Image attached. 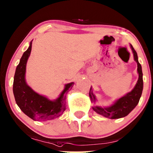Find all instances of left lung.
I'll return each mask as SVG.
<instances>
[{
	"label": "left lung",
	"instance_id": "8db88e82",
	"mask_svg": "<svg viewBox=\"0 0 153 153\" xmlns=\"http://www.w3.org/2000/svg\"><path fill=\"white\" fill-rule=\"evenodd\" d=\"M130 47L132 50L133 54H134V60L137 63V72L138 74V81L134 88L130 92L127 93L124 96L121 97L120 98L114 101L111 105L108 107L94 105L92 107L93 110L95 112L105 117L113 120V119H120L127 116L137 105L142 95L143 88L142 67L138 62L137 53L131 44ZM89 97L91 98V102H96V98L93 93L92 87H91L90 91H89Z\"/></svg>",
	"mask_w": 153,
	"mask_h": 153
}]
</instances>
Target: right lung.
I'll return each instance as SVG.
<instances>
[{"label":"right lung","mask_w":153,"mask_h":153,"mask_svg":"<svg viewBox=\"0 0 153 153\" xmlns=\"http://www.w3.org/2000/svg\"><path fill=\"white\" fill-rule=\"evenodd\" d=\"M32 41L23 53L15 70L13 81V94L16 103L26 115L35 121H45L58 117L65 110L66 94L72 88L74 82L65 85V88L55 100L39 94L27 84L26 67L31 54Z\"/></svg>","instance_id":"1"}]
</instances>
